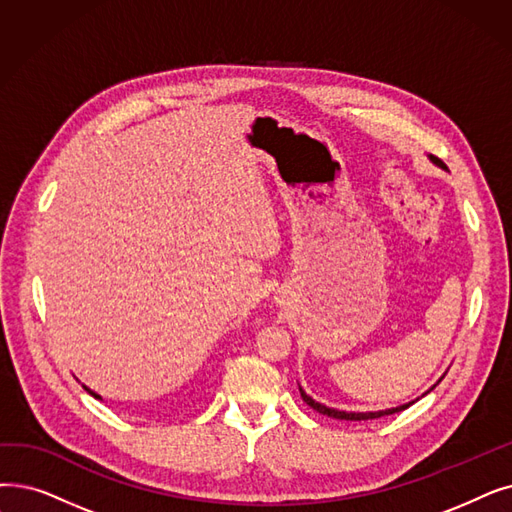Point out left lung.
Here are the masks:
<instances>
[{"mask_svg":"<svg viewBox=\"0 0 512 512\" xmlns=\"http://www.w3.org/2000/svg\"><path fill=\"white\" fill-rule=\"evenodd\" d=\"M431 161L437 165V167H441V169H446V165H443L439 159H435V157H431ZM446 376V374H443ZM441 376V379H443ZM441 379L429 389V391H433L439 383H441ZM427 391V393H429ZM299 393H301V397H303V402L307 404V406H311L314 408L316 412H320V414H326V416H330V418H339V420H372V418H379V416H385V414H395V412H402V410H406L408 406H412L414 402H408V404H402V406H395V408H387V410H376V412H345V410H337V408H328V406H324V404H320V402H316L314 397L311 395H307L305 391H303V387L299 385ZM425 393V395H427Z\"/></svg>","mask_w":512,"mask_h":512,"instance_id":"obj_1","label":"left lung"}]
</instances>
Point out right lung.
Segmentation results:
<instances>
[{
  "instance_id": "add662e5",
  "label": "right lung",
  "mask_w": 512,
  "mask_h": 512,
  "mask_svg": "<svg viewBox=\"0 0 512 512\" xmlns=\"http://www.w3.org/2000/svg\"><path fill=\"white\" fill-rule=\"evenodd\" d=\"M83 389H85V391H87V393H90V395H94V397H96V399H102V397H100V395H98V393H96V391H92V389H90V387H85V385H83Z\"/></svg>"
}]
</instances>
